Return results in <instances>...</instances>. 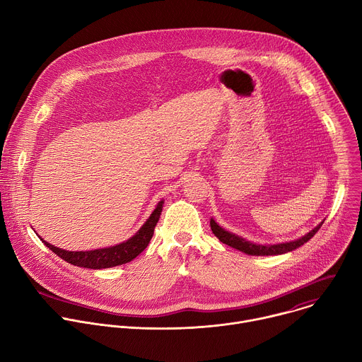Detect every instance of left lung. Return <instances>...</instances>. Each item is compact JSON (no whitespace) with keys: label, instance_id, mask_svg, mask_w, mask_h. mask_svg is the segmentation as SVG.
Listing matches in <instances>:
<instances>
[{"label":"left lung","instance_id":"1","mask_svg":"<svg viewBox=\"0 0 362 362\" xmlns=\"http://www.w3.org/2000/svg\"><path fill=\"white\" fill-rule=\"evenodd\" d=\"M324 221L317 225L313 230H309L308 233H305L302 238L295 239V240H289V242H282V243H274V245H261V243H253L250 240H246L245 238L235 235L226 229H223L222 226H219V223L211 218V229L214 232V235L222 242L226 243L230 247H235L246 255H252V256H271V255H282V253H288L295 250L296 247L302 246L303 243H306L309 239H311L322 226Z\"/></svg>","mask_w":362,"mask_h":362}]
</instances>
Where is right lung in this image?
Returning <instances> with one entry per match:
<instances>
[{
	"instance_id": "obj_1",
	"label": "right lung",
	"mask_w": 362,
	"mask_h": 362,
	"mask_svg": "<svg viewBox=\"0 0 362 362\" xmlns=\"http://www.w3.org/2000/svg\"><path fill=\"white\" fill-rule=\"evenodd\" d=\"M163 203H165V200L162 199L156 204V208H154L151 215L146 219L143 226L130 239H127L119 245H115V246L74 252V250H66V249L51 245L47 240H44L41 236H38V238L47 247H49L56 255H59L62 259H64L66 262H69L74 267L87 268V269H106V268L119 267V265L133 261L137 255H140L147 247V245L153 236L154 228H156L159 218L162 215Z\"/></svg>"
}]
</instances>
